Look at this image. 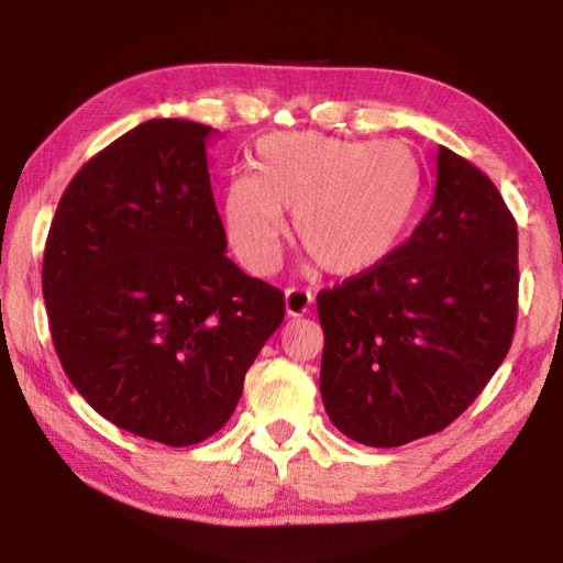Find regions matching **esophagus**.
I'll list each match as a JSON object with an SVG mask.
<instances>
[{
	"label": "esophagus",
	"mask_w": 563,
	"mask_h": 563,
	"mask_svg": "<svg viewBox=\"0 0 563 563\" xmlns=\"http://www.w3.org/2000/svg\"><path fill=\"white\" fill-rule=\"evenodd\" d=\"M312 305V292L302 288H288L285 290V312L288 317H302L310 310Z\"/></svg>",
	"instance_id": "1"
}]
</instances>
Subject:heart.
Here are the masks:
<instances>
[{"label": "heart", "mask_w": 563, "mask_h": 563, "mask_svg": "<svg viewBox=\"0 0 563 563\" xmlns=\"http://www.w3.org/2000/svg\"><path fill=\"white\" fill-rule=\"evenodd\" d=\"M253 175H233L221 217L246 271L271 273L292 211L295 241L322 271L360 275L386 261L406 236L421 165L398 140H344L322 132H273L255 145Z\"/></svg>", "instance_id": "1"}]
</instances>
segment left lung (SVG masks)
<instances>
[{"instance_id": "1", "label": "left lung", "mask_w": 563, "mask_h": 563, "mask_svg": "<svg viewBox=\"0 0 563 563\" xmlns=\"http://www.w3.org/2000/svg\"><path fill=\"white\" fill-rule=\"evenodd\" d=\"M517 285L515 217L483 172L441 147L433 203L411 239L317 295L330 421L372 448L451 426L509 352Z\"/></svg>"}]
</instances>
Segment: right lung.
Returning <instances> with one entry per match:
<instances>
[{
	"mask_svg": "<svg viewBox=\"0 0 563 563\" xmlns=\"http://www.w3.org/2000/svg\"><path fill=\"white\" fill-rule=\"evenodd\" d=\"M217 130L147 120L86 162L51 223L41 288L66 376L147 441H207L285 317L283 292L227 258L207 145Z\"/></svg>",
	"mask_w": 563,
	"mask_h": 563,
	"instance_id": "obj_1",
	"label": "right lung"
}]
</instances>
